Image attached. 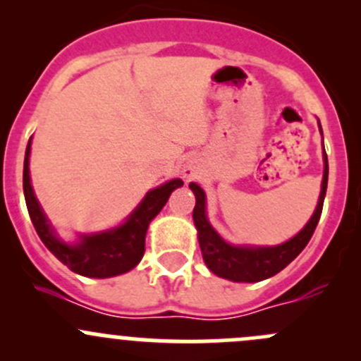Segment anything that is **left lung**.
Returning a JSON list of instances; mask_svg holds the SVG:
<instances>
[{
    "label": "left lung",
    "mask_w": 361,
    "mask_h": 361,
    "mask_svg": "<svg viewBox=\"0 0 361 361\" xmlns=\"http://www.w3.org/2000/svg\"><path fill=\"white\" fill-rule=\"evenodd\" d=\"M319 130H322V126H319ZM323 160H325V169H323L322 192H319L318 206H316L311 220L290 241L278 246H258L257 248V246H234L225 243L207 221L206 194L197 183H190L192 192L195 194L194 224L197 227L199 246H201L202 258L207 269L213 274L231 279V281L257 283L278 274L293 258H297L298 253L307 246L309 239L314 234L319 216H322L326 183H329V159H326L325 152H323Z\"/></svg>",
    "instance_id": "8db88e82"
}]
</instances>
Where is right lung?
<instances>
[{"label":"right lung","mask_w":361,"mask_h":361,"mask_svg":"<svg viewBox=\"0 0 361 361\" xmlns=\"http://www.w3.org/2000/svg\"><path fill=\"white\" fill-rule=\"evenodd\" d=\"M29 154H31V140L25 148L23 181L25 204H27L32 225L43 245L56 255L57 260L68 265L76 274L87 276V278H111V276L123 274L136 267L145 253V235H147L148 225L166 206L171 192L183 185L180 178L160 185L145 195L140 206L120 227L97 232V234L80 235L78 243L68 245L57 238L38 199L35 197L31 178H29Z\"/></svg>","instance_id":"add662e5"}]
</instances>
